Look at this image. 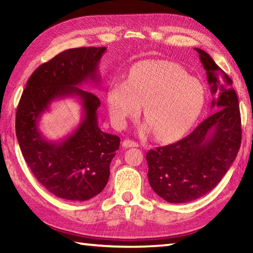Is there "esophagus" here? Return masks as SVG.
Masks as SVG:
<instances>
[{"instance_id": "obj_1", "label": "esophagus", "mask_w": 253, "mask_h": 253, "mask_svg": "<svg viewBox=\"0 0 253 253\" xmlns=\"http://www.w3.org/2000/svg\"><path fill=\"white\" fill-rule=\"evenodd\" d=\"M123 147L125 148H129V147H138V144L134 140H130V139H125L123 142Z\"/></svg>"}]
</instances>
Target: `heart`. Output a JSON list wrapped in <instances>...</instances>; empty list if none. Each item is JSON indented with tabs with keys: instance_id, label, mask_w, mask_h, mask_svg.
<instances>
[{
	"instance_id": "1",
	"label": "heart",
	"mask_w": 253,
	"mask_h": 253,
	"mask_svg": "<svg viewBox=\"0 0 253 253\" xmlns=\"http://www.w3.org/2000/svg\"><path fill=\"white\" fill-rule=\"evenodd\" d=\"M205 99L203 84L176 63L147 60L131 68L126 83H111L107 102L116 126H125L143 106L145 131L158 140L182 136L198 118Z\"/></svg>"
}]
</instances>
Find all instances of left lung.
I'll return each mask as SVG.
<instances>
[{
	"instance_id": "obj_1",
	"label": "left lung",
	"mask_w": 253,
	"mask_h": 253,
	"mask_svg": "<svg viewBox=\"0 0 253 253\" xmlns=\"http://www.w3.org/2000/svg\"><path fill=\"white\" fill-rule=\"evenodd\" d=\"M195 50L207 71L213 113L185 138L146 155L148 182L169 203L190 202L212 191L241 145V116L232 80L205 51Z\"/></svg>"
}]
</instances>
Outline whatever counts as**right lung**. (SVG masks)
Masks as SVG:
<instances>
[{"instance_id": "1", "label": "right lung", "mask_w": 253, "mask_h": 253, "mask_svg": "<svg viewBox=\"0 0 253 253\" xmlns=\"http://www.w3.org/2000/svg\"><path fill=\"white\" fill-rule=\"evenodd\" d=\"M106 46L63 51L42 63L30 77L16 109L15 132L21 152L34 176L60 199L87 201L104 190L109 166L121 138L98 126L100 100L79 88L88 81L99 84L100 59ZM80 98L83 118L65 139L49 141L39 129L42 114L58 99Z\"/></svg>"}]
</instances>
